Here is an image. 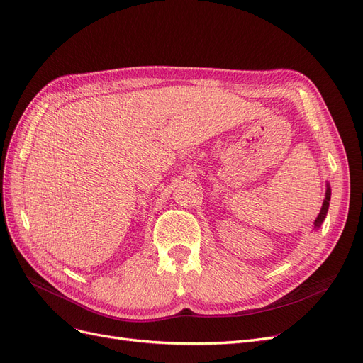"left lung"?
I'll use <instances>...</instances> for the list:
<instances>
[{"label":"left lung","instance_id":"left-lung-1","mask_svg":"<svg viewBox=\"0 0 363 363\" xmlns=\"http://www.w3.org/2000/svg\"><path fill=\"white\" fill-rule=\"evenodd\" d=\"M330 196H332V189H330V184L327 183V189H325V199L323 201V207L320 213H318L315 223H313V230H318L321 227V224L324 223V219L327 216V212H328V203H330Z\"/></svg>","mask_w":363,"mask_h":363}]
</instances>
